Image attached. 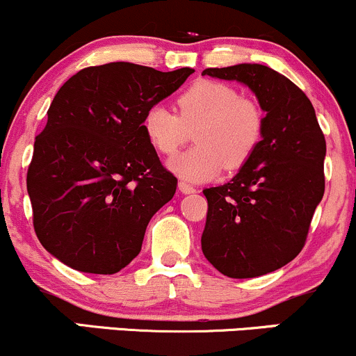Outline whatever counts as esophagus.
<instances>
[{"instance_id":"obj_1","label":"esophagus","mask_w":356,"mask_h":356,"mask_svg":"<svg viewBox=\"0 0 356 356\" xmlns=\"http://www.w3.org/2000/svg\"><path fill=\"white\" fill-rule=\"evenodd\" d=\"M179 191H181L182 194H194L195 187L191 186V184L181 181V182H179Z\"/></svg>"}]
</instances>
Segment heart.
Segmentation results:
<instances>
[{
  "mask_svg": "<svg viewBox=\"0 0 356 356\" xmlns=\"http://www.w3.org/2000/svg\"><path fill=\"white\" fill-rule=\"evenodd\" d=\"M179 115L165 105H152L144 115L147 140L157 152L172 155L189 140L197 145L170 159L174 174L189 182L209 181L222 167L236 170L249 161L263 137L264 117L252 100L214 80H199L177 100Z\"/></svg>",
  "mask_w": 356,
  "mask_h": 356,
  "instance_id": "b5f03b06",
  "label": "heart"
}]
</instances>
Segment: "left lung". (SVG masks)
<instances>
[{"label": "left lung", "instance_id": "obj_1", "mask_svg": "<svg viewBox=\"0 0 356 356\" xmlns=\"http://www.w3.org/2000/svg\"><path fill=\"white\" fill-rule=\"evenodd\" d=\"M202 75L246 85L266 113L246 164L227 184L204 189L209 209L202 252L224 276L268 275L305 246L325 194V136L303 90L266 65L206 68Z\"/></svg>", "mask_w": 356, "mask_h": 356}]
</instances>
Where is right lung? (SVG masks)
Here are the masks:
<instances>
[{"mask_svg":"<svg viewBox=\"0 0 356 356\" xmlns=\"http://www.w3.org/2000/svg\"><path fill=\"white\" fill-rule=\"evenodd\" d=\"M191 73L113 61L65 81L26 175L35 232L51 256L113 275L140 252L147 224L177 187L147 140L144 115Z\"/></svg>","mask_w":356,"mask_h":356,"instance_id":"right-lung-1","label":"right lung"}]
</instances>
